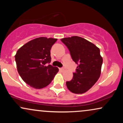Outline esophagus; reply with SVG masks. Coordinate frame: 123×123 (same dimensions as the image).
<instances>
[{
	"instance_id": "34e87169",
	"label": "esophagus",
	"mask_w": 123,
	"mask_h": 123,
	"mask_svg": "<svg viewBox=\"0 0 123 123\" xmlns=\"http://www.w3.org/2000/svg\"><path fill=\"white\" fill-rule=\"evenodd\" d=\"M65 69L63 68H60V70H61V71H63Z\"/></svg>"
}]
</instances>
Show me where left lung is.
Wrapping results in <instances>:
<instances>
[{"mask_svg": "<svg viewBox=\"0 0 123 123\" xmlns=\"http://www.w3.org/2000/svg\"><path fill=\"white\" fill-rule=\"evenodd\" d=\"M61 40L68 49L72 59L77 65L72 79L66 81V86L74 94L86 92L95 84L101 74L103 60L99 49L79 36L63 38Z\"/></svg>", "mask_w": 123, "mask_h": 123, "instance_id": "left-lung-1", "label": "left lung"}]
</instances>
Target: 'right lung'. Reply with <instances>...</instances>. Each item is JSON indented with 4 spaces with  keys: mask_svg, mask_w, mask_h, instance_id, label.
Wrapping results in <instances>:
<instances>
[{
    "mask_svg": "<svg viewBox=\"0 0 123 123\" xmlns=\"http://www.w3.org/2000/svg\"><path fill=\"white\" fill-rule=\"evenodd\" d=\"M57 39L40 37L33 39L18 49L15 55L18 72L26 84L36 89L49 85L58 72L49 64L50 50Z\"/></svg>",
    "mask_w": 123,
    "mask_h": 123,
    "instance_id": "add662e5",
    "label": "right lung"
}]
</instances>
